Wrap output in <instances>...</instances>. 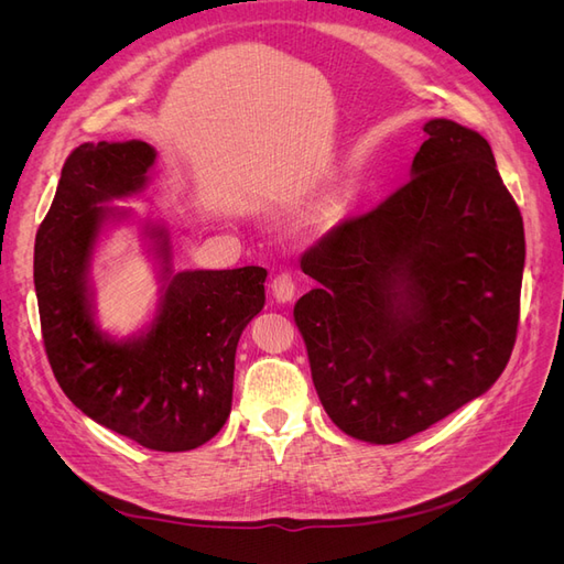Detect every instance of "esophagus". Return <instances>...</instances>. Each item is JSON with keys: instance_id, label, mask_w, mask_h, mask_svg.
Wrapping results in <instances>:
<instances>
[{"instance_id": "34e87169", "label": "esophagus", "mask_w": 564, "mask_h": 564, "mask_svg": "<svg viewBox=\"0 0 564 564\" xmlns=\"http://www.w3.org/2000/svg\"><path fill=\"white\" fill-rule=\"evenodd\" d=\"M270 289H272V296H275L280 303H286V301H292L296 294V280L292 272L282 270L275 278H272Z\"/></svg>"}]
</instances>
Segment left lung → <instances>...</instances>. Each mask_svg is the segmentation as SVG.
Segmentation results:
<instances>
[{"instance_id": "obj_1", "label": "left lung", "mask_w": 564, "mask_h": 564, "mask_svg": "<svg viewBox=\"0 0 564 564\" xmlns=\"http://www.w3.org/2000/svg\"><path fill=\"white\" fill-rule=\"evenodd\" d=\"M412 178L303 253L294 305L324 412L395 445L480 398L516 346L524 228L480 133L431 119Z\"/></svg>"}]
</instances>
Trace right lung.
<instances>
[{"instance_id":"right-lung-1","label":"right lung","mask_w":564,"mask_h":564,"mask_svg":"<svg viewBox=\"0 0 564 564\" xmlns=\"http://www.w3.org/2000/svg\"><path fill=\"white\" fill-rule=\"evenodd\" d=\"M152 162L155 150L143 141L84 143L70 152L35 237V292L48 365L70 402L141 447L187 452L230 416L237 340L263 308L268 272H176L143 336L117 344L100 334L87 280L110 216L100 204L141 191ZM160 251L166 259V240Z\"/></svg>"}]
</instances>
